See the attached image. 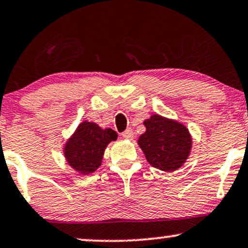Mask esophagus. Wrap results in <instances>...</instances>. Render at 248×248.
<instances>
[{
    "label": "esophagus",
    "mask_w": 248,
    "mask_h": 248,
    "mask_svg": "<svg viewBox=\"0 0 248 248\" xmlns=\"http://www.w3.org/2000/svg\"><path fill=\"white\" fill-rule=\"evenodd\" d=\"M122 135V137L124 138H126V140H133V137H134V131L130 129H127V130H124V133L121 134Z\"/></svg>",
    "instance_id": "obj_1"
}]
</instances>
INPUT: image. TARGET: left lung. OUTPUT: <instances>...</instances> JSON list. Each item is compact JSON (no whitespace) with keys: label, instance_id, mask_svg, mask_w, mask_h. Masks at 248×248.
Listing matches in <instances>:
<instances>
[{"label":"left lung","instance_id":"1","mask_svg":"<svg viewBox=\"0 0 248 248\" xmlns=\"http://www.w3.org/2000/svg\"><path fill=\"white\" fill-rule=\"evenodd\" d=\"M146 131L140 135L138 145L152 167L167 172L179 169L189 156L191 137L179 122L153 114L144 121Z\"/></svg>","mask_w":248,"mask_h":248}]
</instances>
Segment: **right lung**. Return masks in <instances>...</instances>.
Masks as SVG:
<instances>
[{
  "label": "right lung",
  "mask_w": 248,
  "mask_h": 248,
  "mask_svg": "<svg viewBox=\"0 0 248 248\" xmlns=\"http://www.w3.org/2000/svg\"><path fill=\"white\" fill-rule=\"evenodd\" d=\"M117 138L118 134L110 128L102 129L94 122L84 121L65 144L64 156L79 173L90 174L101 166L108 144Z\"/></svg>",
  "instance_id": "right-lung-1"
}]
</instances>
